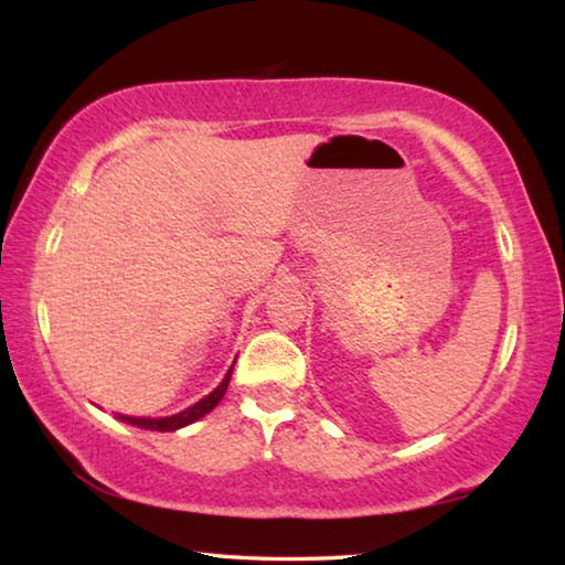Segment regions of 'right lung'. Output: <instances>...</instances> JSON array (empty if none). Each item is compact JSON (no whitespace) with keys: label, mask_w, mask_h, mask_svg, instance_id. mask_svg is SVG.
<instances>
[{"label":"right lung","mask_w":565,"mask_h":565,"mask_svg":"<svg viewBox=\"0 0 565 565\" xmlns=\"http://www.w3.org/2000/svg\"><path fill=\"white\" fill-rule=\"evenodd\" d=\"M232 371L234 366L228 369V374L224 376L222 384H218L212 394L204 396L202 401H196L194 406H189L186 411H181V414H174V416H167V418H134V416H119L124 424H131L137 428H147V431H177V428L186 426V424H194L196 418L206 416L209 411H212L218 401L224 398L226 394V386H228V379H232Z\"/></svg>","instance_id":"add662e5"}]
</instances>
